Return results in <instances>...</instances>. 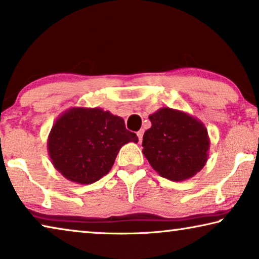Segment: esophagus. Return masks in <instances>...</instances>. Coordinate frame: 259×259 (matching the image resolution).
Wrapping results in <instances>:
<instances>
[{"mask_svg":"<svg viewBox=\"0 0 259 259\" xmlns=\"http://www.w3.org/2000/svg\"><path fill=\"white\" fill-rule=\"evenodd\" d=\"M143 135H144V130H140L137 133V137H138V141H140V143H142V141H143Z\"/></svg>","mask_w":259,"mask_h":259,"instance_id":"obj_1","label":"esophagus"}]
</instances>
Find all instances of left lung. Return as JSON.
Wrapping results in <instances>:
<instances>
[{
    "label": "left lung",
    "mask_w": 259,
    "mask_h": 259,
    "mask_svg": "<svg viewBox=\"0 0 259 259\" xmlns=\"http://www.w3.org/2000/svg\"><path fill=\"white\" fill-rule=\"evenodd\" d=\"M143 154L158 175L171 181L194 177L207 163L210 141L203 123L185 111L163 107L149 116Z\"/></svg>",
    "instance_id": "8db88e82"
}]
</instances>
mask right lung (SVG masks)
Segmentation results:
<instances>
[{"label":"right lung","mask_w":259,"mask_h":259,"mask_svg":"<svg viewBox=\"0 0 259 259\" xmlns=\"http://www.w3.org/2000/svg\"><path fill=\"white\" fill-rule=\"evenodd\" d=\"M137 143L124 119L101 108L73 107L56 119L48 137L53 166L75 184H93L108 175L119 149Z\"/></svg>","instance_id":"add662e5"}]
</instances>
